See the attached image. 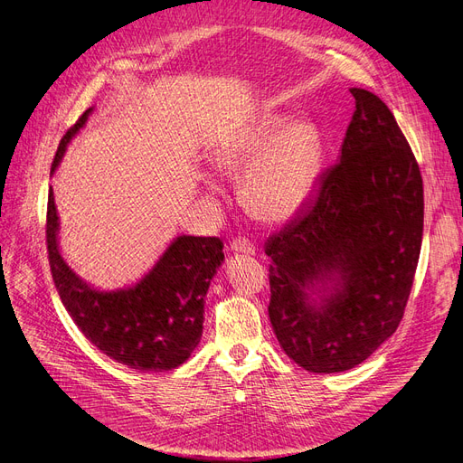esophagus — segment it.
<instances>
[{"mask_svg":"<svg viewBox=\"0 0 463 463\" xmlns=\"http://www.w3.org/2000/svg\"><path fill=\"white\" fill-rule=\"evenodd\" d=\"M232 250L235 255H253L255 253V243L249 241L247 237H235L232 241Z\"/></svg>","mask_w":463,"mask_h":463,"instance_id":"obj_1","label":"esophagus"}]
</instances>
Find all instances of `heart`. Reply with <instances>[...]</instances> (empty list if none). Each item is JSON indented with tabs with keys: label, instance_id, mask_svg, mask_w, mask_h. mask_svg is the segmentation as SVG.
I'll return each mask as SVG.
<instances>
[{
	"label": "heart",
	"instance_id": "heart-1",
	"mask_svg": "<svg viewBox=\"0 0 463 463\" xmlns=\"http://www.w3.org/2000/svg\"><path fill=\"white\" fill-rule=\"evenodd\" d=\"M222 172L243 175V201L262 222H288L309 203L317 187L320 152L303 125L288 129V119H260L216 156Z\"/></svg>",
	"mask_w": 463,
	"mask_h": 463
}]
</instances>
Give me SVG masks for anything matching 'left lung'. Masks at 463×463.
<instances>
[{"label": "left lung", "instance_id": "1", "mask_svg": "<svg viewBox=\"0 0 463 463\" xmlns=\"http://www.w3.org/2000/svg\"><path fill=\"white\" fill-rule=\"evenodd\" d=\"M352 94L340 162L264 247L272 330L311 373L354 369L396 332L423 241V179L411 146L381 98ZM317 283L320 304L310 298Z\"/></svg>", "mask_w": 463, "mask_h": 463}]
</instances>
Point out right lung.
Wrapping results in <instances>:
<instances>
[{"instance_id": "add662e5", "label": "right lung", "mask_w": 463, "mask_h": 463, "mask_svg": "<svg viewBox=\"0 0 463 463\" xmlns=\"http://www.w3.org/2000/svg\"><path fill=\"white\" fill-rule=\"evenodd\" d=\"M89 114L90 109L63 135L52 172ZM58 226L53 191H50L46 213L50 270L61 303L79 330L109 359L131 369L170 371L185 363L201 342L204 298L210 279L223 262L220 237L181 235L137 286L96 291L61 259Z\"/></svg>"}]
</instances>
